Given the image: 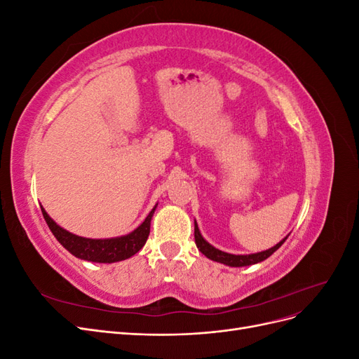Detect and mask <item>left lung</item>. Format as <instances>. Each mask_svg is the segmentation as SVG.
Segmentation results:
<instances>
[{
    "instance_id": "8db88e82",
    "label": "left lung",
    "mask_w": 359,
    "mask_h": 359,
    "mask_svg": "<svg viewBox=\"0 0 359 359\" xmlns=\"http://www.w3.org/2000/svg\"><path fill=\"white\" fill-rule=\"evenodd\" d=\"M194 241H196V245L199 248V252L202 255H205L208 259L215 260V262H220L224 265H229V266H247V265H253L257 262H262L266 257H269L274 252H277V248L286 241V238L283 241H280L277 245H274L273 248L265 250V252H260V253H255V255H229V253H224L222 250L212 247L211 244L206 243L201 232H199V227L194 222Z\"/></svg>"
}]
</instances>
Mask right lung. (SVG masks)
Here are the masks:
<instances>
[{
  "label": "right lung",
  "mask_w": 359,
  "mask_h": 359,
  "mask_svg": "<svg viewBox=\"0 0 359 359\" xmlns=\"http://www.w3.org/2000/svg\"><path fill=\"white\" fill-rule=\"evenodd\" d=\"M154 211L156 208H153V211L147 215L145 222L132 233L119 238H111V240H90V238H82L62 229V227H60L53 222L48 215V212L41 208L43 217H45L50 232L61 243L64 248H67L76 257L100 264L119 262V260H124L128 259L130 256L136 255L148 240L151 219H153Z\"/></svg>",
  "instance_id": "1"
}]
</instances>
